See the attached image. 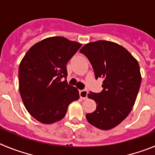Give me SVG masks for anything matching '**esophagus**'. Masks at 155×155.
<instances>
[{"mask_svg": "<svg viewBox=\"0 0 155 155\" xmlns=\"http://www.w3.org/2000/svg\"><path fill=\"white\" fill-rule=\"evenodd\" d=\"M79 94H80L81 98H82V99H86L87 97V91L84 89L81 90V91H79Z\"/></svg>", "mask_w": 155, "mask_h": 155, "instance_id": "34e87169", "label": "esophagus"}]
</instances>
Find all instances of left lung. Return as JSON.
<instances>
[{"instance_id":"obj_1","label":"left lung","mask_w":155,"mask_h":155,"mask_svg":"<svg viewBox=\"0 0 155 155\" xmlns=\"http://www.w3.org/2000/svg\"><path fill=\"white\" fill-rule=\"evenodd\" d=\"M80 53L90 61L95 78L103 79L101 92L87 94L97 107L86 119L97 128L110 130L132 110L141 83L139 64L125 48L109 41L89 42Z\"/></svg>"}]
</instances>
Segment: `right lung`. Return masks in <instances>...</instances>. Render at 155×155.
<instances>
[{
    "instance_id": "right-lung-1",
    "label": "right lung",
    "mask_w": 155,
    "mask_h": 155,
    "mask_svg": "<svg viewBox=\"0 0 155 155\" xmlns=\"http://www.w3.org/2000/svg\"><path fill=\"white\" fill-rule=\"evenodd\" d=\"M81 46L64 37H50L33 45L21 60L18 69L21 99L30 115L42 124L62 120L68 105L80 97L78 90L66 80V65Z\"/></svg>"
}]
</instances>
